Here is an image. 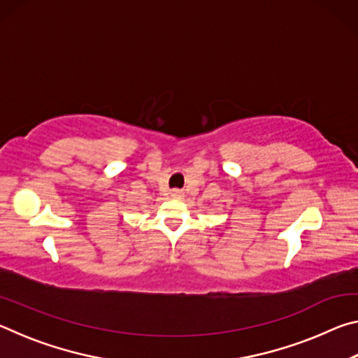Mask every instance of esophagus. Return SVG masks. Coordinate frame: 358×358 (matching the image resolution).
I'll list each match as a JSON object with an SVG mask.
<instances>
[{
	"label": "esophagus",
	"mask_w": 358,
	"mask_h": 358,
	"mask_svg": "<svg viewBox=\"0 0 358 358\" xmlns=\"http://www.w3.org/2000/svg\"><path fill=\"white\" fill-rule=\"evenodd\" d=\"M171 196L173 199H181V197H183V192H181L180 189H173V191H171Z\"/></svg>",
	"instance_id": "obj_1"
}]
</instances>
